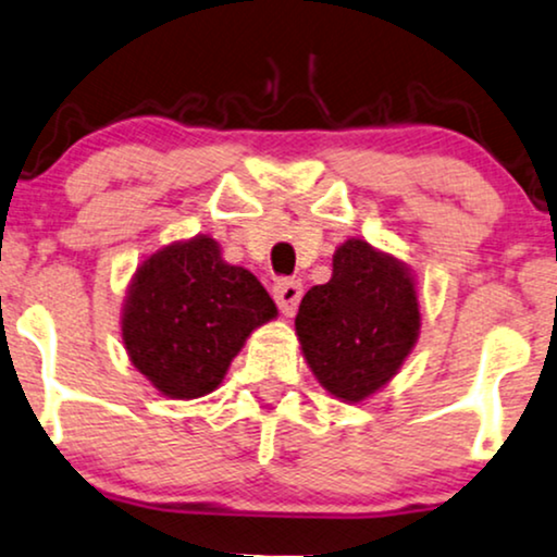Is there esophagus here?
<instances>
[{"label":"esophagus","instance_id":"34e87169","mask_svg":"<svg viewBox=\"0 0 557 557\" xmlns=\"http://www.w3.org/2000/svg\"><path fill=\"white\" fill-rule=\"evenodd\" d=\"M272 295H274V300H277L280 311H283L285 315H293L302 298V285L295 283V280H280V283L274 285Z\"/></svg>","mask_w":557,"mask_h":557}]
</instances>
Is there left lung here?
Wrapping results in <instances>:
<instances>
[{"label": "left lung", "mask_w": 557, "mask_h": 557, "mask_svg": "<svg viewBox=\"0 0 557 557\" xmlns=\"http://www.w3.org/2000/svg\"><path fill=\"white\" fill-rule=\"evenodd\" d=\"M331 280L302 295L295 334L321 388L362 404L398 375L417 347V280L398 257L364 238L336 246Z\"/></svg>", "instance_id": "8db88e82"}]
</instances>
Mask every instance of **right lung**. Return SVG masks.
I'll use <instances>...</instances> for the list:
<instances>
[{
	"instance_id": "add662e5",
	"label": "right lung",
	"mask_w": 557,
	"mask_h": 557,
	"mask_svg": "<svg viewBox=\"0 0 557 557\" xmlns=\"http://www.w3.org/2000/svg\"><path fill=\"white\" fill-rule=\"evenodd\" d=\"M272 319L277 306L262 283L200 234L161 246L136 267L121 334L133 368L161 396L189 400L213 393L251 331Z\"/></svg>"
}]
</instances>
